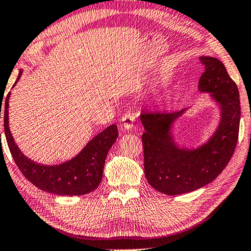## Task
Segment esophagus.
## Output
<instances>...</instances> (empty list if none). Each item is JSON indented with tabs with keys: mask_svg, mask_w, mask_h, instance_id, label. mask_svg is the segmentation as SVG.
<instances>
[{
	"mask_svg": "<svg viewBox=\"0 0 251 251\" xmlns=\"http://www.w3.org/2000/svg\"><path fill=\"white\" fill-rule=\"evenodd\" d=\"M133 122H135V115L127 113L122 118V127L126 130H132L135 128L133 127Z\"/></svg>",
	"mask_w": 251,
	"mask_h": 251,
	"instance_id": "obj_1",
	"label": "esophagus"
}]
</instances>
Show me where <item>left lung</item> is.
I'll use <instances>...</instances> for the list:
<instances>
[{
    "mask_svg": "<svg viewBox=\"0 0 251 251\" xmlns=\"http://www.w3.org/2000/svg\"><path fill=\"white\" fill-rule=\"evenodd\" d=\"M204 68L198 90L209 93L220 109V122L208 141L197 149L180 148L172 125L187 108L173 112H142L144 174L150 185L165 195L191 192L209 184L223 172L234 153L240 129L238 89L216 57L200 56Z\"/></svg>",
    "mask_w": 251,
    "mask_h": 251,
    "instance_id": "obj_1",
    "label": "left lung"
}]
</instances>
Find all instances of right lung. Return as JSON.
Segmentation results:
<instances>
[{
  "instance_id": "obj_1",
  "label": "right lung",
  "mask_w": 251,
  "mask_h": 251,
  "mask_svg": "<svg viewBox=\"0 0 251 251\" xmlns=\"http://www.w3.org/2000/svg\"><path fill=\"white\" fill-rule=\"evenodd\" d=\"M21 75L22 71L19 72L14 86ZM9 97L10 93L6 96L3 106L2 103L0 104V118L3 107L4 131L10 154L26 179L37 188L59 196H82L95 190L101 182L107 154L119 136L118 126L110 125L99 132L71 160L54 166L40 165L25 156L11 136L8 125Z\"/></svg>"
}]
</instances>
